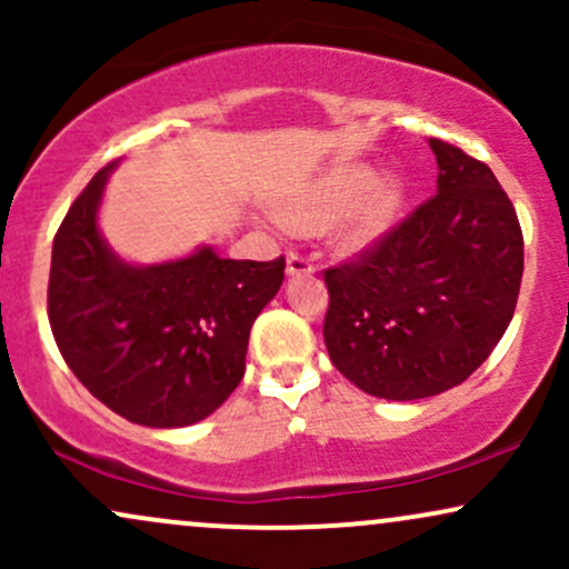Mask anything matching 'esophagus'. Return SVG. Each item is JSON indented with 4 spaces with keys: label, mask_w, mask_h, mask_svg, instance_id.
Returning <instances> with one entry per match:
<instances>
[{
    "label": "esophagus",
    "mask_w": 569,
    "mask_h": 569,
    "mask_svg": "<svg viewBox=\"0 0 569 569\" xmlns=\"http://www.w3.org/2000/svg\"><path fill=\"white\" fill-rule=\"evenodd\" d=\"M316 272V267H312V262L307 257H302V253H289L286 257V276L289 278H297V276H312Z\"/></svg>",
    "instance_id": "esophagus-1"
}]
</instances>
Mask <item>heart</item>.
I'll return each instance as SVG.
<instances>
[{
	"label": "heart",
	"instance_id": "obj_1",
	"mask_svg": "<svg viewBox=\"0 0 569 569\" xmlns=\"http://www.w3.org/2000/svg\"><path fill=\"white\" fill-rule=\"evenodd\" d=\"M407 202L401 173L375 176L367 162H342L312 176L278 200V219L291 230L316 234L337 224L339 251L367 253L396 230Z\"/></svg>",
	"mask_w": 569,
	"mask_h": 569
}]
</instances>
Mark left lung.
<instances>
[{
	"label": "left lung",
	"instance_id": "obj_1",
	"mask_svg": "<svg viewBox=\"0 0 569 569\" xmlns=\"http://www.w3.org/2000/svg\"><path fill=\"white\" fill-rule=\"evenodd\" d=\"M436 194L358 262L326 270L331 363L388 401L439 396L506 335L525 272L516 211L485 162L430 139Z\"/></svg>",
	"mask_w": 569,
	"mask_h": 569
}]
</instances>
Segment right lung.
I'll use <instances>...</instances> for the list:
<instances>
[{
    "instance_id": "1",
    "label": "right lung",
    "mask_w": 569,
    "mask_h": 569,
    "mask_svg": "<svg viewBox=\"0 0 569 569\" xmlns=\"http://www.w3.org/2000/svg\"><path fill=\"white\" fill-rule=\"evenodd\" d=\"M117 162L71 202L53 240L50 329L77 380L126 420L184 428L206 420L243 380L251 326L283 283L286 262L184 259L130 264L98 230Z\"/></svg>"
}]
</instances>
